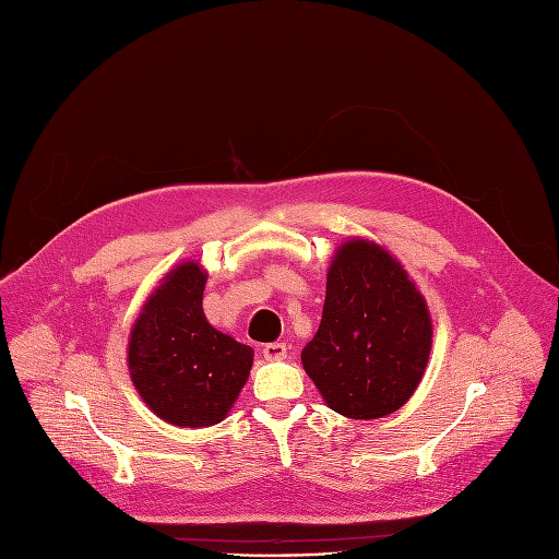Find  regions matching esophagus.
Segmentation results:
<instances>
[{
	"label": "esophagus",
	"instance_id": "1",
	"mask_svg": "<svg viewBox=\"0 0 559 559\" xmlns=\"http://www.w3.org/2000/svg\"><path fill=\"white\" fill-rule=\"evenodd\" d=\"M262 354H264V358L271 360V362L284 360V358H286V345H284V342H271V345L264 347Z\"/></svg>",
	"mask_w": 559,
	"mask_h": 559
}]
</instances>
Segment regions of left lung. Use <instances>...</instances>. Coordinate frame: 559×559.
<instances>
[{"instance_id": "obj_1", "label": "left lung", "mask_w": 559, "mask_h": 559, "mask_svg": "<svg viewBox=\"0 0 559 559\" xmlns=\"http://www.w3.org/2000/svg\"><path fill=\"white\" fill-rule=\"evenodd\" d=\"M432 320L399 260L369 239L342 243L326 273L322 322L302 365L324 403L347 418L401 409L425 373Z\"/></svg>"}]
</instances>
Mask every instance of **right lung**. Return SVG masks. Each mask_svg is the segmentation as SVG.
I'll use <instances>...</instances> for the list:
<instances>
[{"mask_svg": "<svg viewBox=\"0 0 559 559\" xmlns=\"http://www.w3.org/2000/svg\"><path fill=\"white\" fill-rule=\"evenodd\" d=\"M205 280L199 262L171 269L143 305L127 349V367L145 405L179 427L222 423L254 356L207 322Z\"/></svg>", "mask_w": 559, "mask_h": 559, "instance_id": "right-lung-1", "label": "right lung"}]
</instances>
